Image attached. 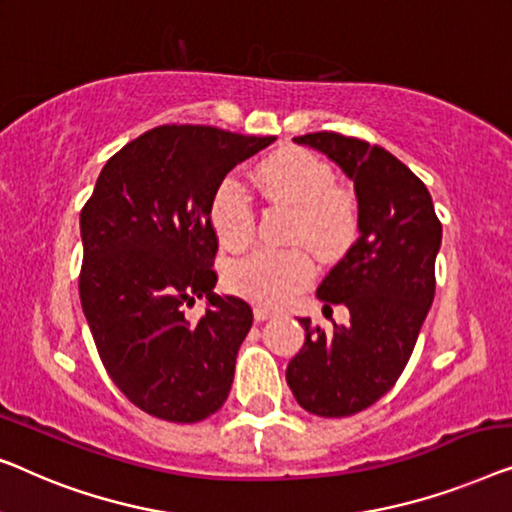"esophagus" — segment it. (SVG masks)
Here are the masks:
<instances>
[{"label":"esophagus","instance_id":"34e87169","mask_svg":"<svg viewBox=\"0 0 512 512\" xmlns=\"http://www.w3.org/2000/svg\"><path fill=\"white\" fill-rule=\"evenodd\" d=\"M255 320H269V318H273V315H276V311H271V308H266V306H255Z\"/></svg>","mask_w":512,"mask_h":512}]
</instances>
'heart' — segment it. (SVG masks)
<instances>
[{
    "label": "heart",
    "instance_id": "heart-1",
    "mask_svg": "<svg viewBox=\"0 0 512 512\" xmlns=\"http://www.w3.org/2000/svg\"><path fill=\"white\" fill-rule=\"evenodd\" d=\"M255 183L269 201L294 206L287 239L313 248L322 259L341 257L357 239L359 206L334 171L301 148H280L255 167ZM208 225L225 250H243L255 239V208L239 181L225 178L208 201ZM304 246L257 248L234 259L225 283L239 297L280 306L315 278V262Z\"/></svg>",
    "mask_w": 512,
    "mask_h": 512
}]
</instances>
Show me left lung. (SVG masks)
Segmentation results:
<instances>
[{
  "label": "left lung",
  "mask_w": 512,
  "mask_h": 512,
  "mask_svg": "<svg viewBox=\"0 0 512 512\" xmlns=\"http://www.w3.org/2000/svg\"><path fill=\"white\" fill-rule=\"evenodd\" d=\"M294 141L325 153L355 183L359 239L318 287L325 308L348 306L350 325L325 331L301 318L306 341L285 378L308 413L348 417L406 369L434 301L443 227L427 185L385 148L336 132Z\"/></svg>",
  "instance_id": "8db88e82"
}]
</instances>
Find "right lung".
Wrapping results in <instances>:
<instances>
[{
    "label": "right lung",
    "mask_w": 512,
    "mask_h": 512,
    "mask_svg": "<svg viewBox=\"0 0 512 512\" xmlns=\"http://www.w3.org/2000/svg\"><path fill=\"white\" fill-rule=\"evenodd\" d=\"M273 141L206 125L148 129L104 164L85 201L81 306L106 373L143 413L192 424L229 397L253 308L213 294L208 201ZM201 296L207 313L187 321L184 308Z\"/></svg>",
    "instance_id": "obj_1"
}]
</instances>
